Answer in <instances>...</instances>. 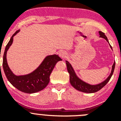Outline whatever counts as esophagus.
Masks as SVG:
<instances>
[{
  "label": "esophagus",
  "mask_w": 121,
  "mask_h": 121,
  "mask_svg": "<svg viewBox=\"0 0 121 121\" xmlns=\"http://www.w3.org/2000/svg\"><path fill=\"white\" fill-rule=\"evenodd\" d=\"M59 56H60V57H61L62 58H65V57L67 56V54L65 51H62L59 53Z\"/></svg>",
  "instance_id": "esophagus-1"
}]
</instances>
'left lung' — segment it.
Listing matches in <instances>:
<instances>
[{
	"label": "left lung",
	"mask_w": 121,
	"mask_h": 121,
	"mask_svg": "<svg viewBox=\"0 0 121 121\" xmlns=\"http://www.w3.org/2000/svg\"><path fill=\"white\" fill-rule=\"evenodd\" d=\"M99 35H100V37H103L108 42V40L107 39V37H106V36L105 35L104 33L103 32L99 31ZM111 48L112 49V46H110ZM66 64H67V70H68V72L70 74V84H71L74 88H76L78 90L80 91H82V92L84 93H95L97 92L98 91L100 90L102 88H103L105 85H106L108 83L110 78H112V75H113V71L115 70V62H114L113 66H112V70L111 74H110L108 78L105 81H104V82H102V83L100 84H98V85H90V84H86L85 82H83L82 81H81V79H79L78 77L76 75L72 67L70 65V64L68 62V61L66 60Z\"/></svg>",
	"instance_id": "left-lung-1"
}]
</instances>
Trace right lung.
I'll use <instances>...</instances> for the list:
<instances>
[{
	"label": "right lung",
	"instance_id": "1",
	"mask_svg": "<svg viewBox=\"0 0 121 121\" xmlns=\"http://www.w3.org/2000/svg\"><path fill=\"white\" fill-rule=\"evenodd\" d=\"M19 31H17L7 43L3 56V68L6 78L14 87L26 93H34L44 89L50 82V76L56 64L62 59L57 55L48 56L40 65L31 73L23 76L14 75L11 71L6 61V52L12 44L13 37Z\"/></svg>",
	"mask_w": 121,
	"mask_h": 121
}]
</instances>
